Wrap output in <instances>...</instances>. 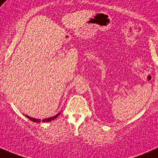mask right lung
<instances>
[{
    "label": "right lung",
    "mask_w": 158,
    "mask_h": 158,
    "mask_svg": "<svg viewBox=\"0 0 158 158\" xmlns=\"http://www.w3.org/2000/svg\"><path fill=\"white\" fill-rule=\"evenodd\" d=\"M60 114V113H57V114H56V116H52V117H50V118H44V119H42V120H41V119H38V118H32V117H30V116H27V115H25V116H26L27 118H29V119L31 120V121H33V122H37V123H40V122H51V121H52V120L55 119V118H56V117H57V116H59Z\"/></svg>",
    "instance_id": "right-lung-1"
}]
</instances>
